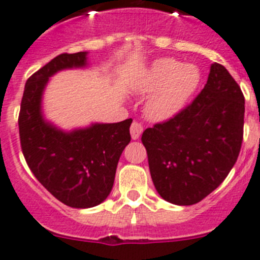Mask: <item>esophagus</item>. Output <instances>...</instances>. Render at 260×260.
<instances>
[{
    "mask_svg": "<svg viewBox=\"0 0 260 260\" xmlns=\"http://www.w3.org/2000/svg\"><path fill=\"white\" fill-rule=\"evenodd\" d=\"M142 131H144V128H142V125L140 124V123L133 122L132 124H131V136H132L133 140H137V138L141 136Z\"/></svg>",
    "mask_w": 260,
    "mask_h": 260,
    "instance_id": "esophagus-1",
    "label": "esophagus"
}]
</instances>
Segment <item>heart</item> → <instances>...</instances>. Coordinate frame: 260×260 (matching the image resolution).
I'll use <instances>...</instances> for the list:
<instances>
[{
    "mask_svg": "<svg viewBox=\"0 0 260 260\" xmlns=\"http://www.w3.org/2000/svg\"><path fill=\"white\" fill-rule=\"evenodd\" d=\"M199 83L200 72L195 65L161 57L142 72L133 91L137 94L152 93L145 104V115L150 120L161 122L183 109Z\"/></svg>",
    "mask_w": 260,
    "mask_h": 260,
    "instance_id": "obj_1",
    "label": "heart"
}]
</instances>
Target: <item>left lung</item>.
I'll use <instances>...</instances> for the list:
<instances>
[{
	"mask_svg": "<svg viewBox=\"0 0 260 260\" xmlns=\"http://www.w3.org/2000/svg\"><path fill=\"white\" fill-rule=\"evenodd\" d=\"M245 99L223 65L173 118L142 133L152 182L164 200L192 205L207 198L236 163L244 136Z\"/></svg>",
	"mask_w": 260,
	"mask_h": 260,
	"instance_id": "8db88e82",
	"label": "left lung"
}]
</instances>
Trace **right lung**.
<instances>
[{"label": "right lung", "instance_id": "right-lung-1", "mask_svg": "<svg viewBox=\"0 0 260 260\" xmlns=\"http://www.w3.org/2000/svg\"><path fill=\"white\" fill-rule=\"evenodd\" d=\"M86 65L87 52L61 53L51 60L28 78L19 113L21 150L31 173L57 200L78 209L96 207L109 196L132 123L129 118L65 132L46 122L41 105L48 78Z\"/></svg>", "mask_w": 260, "mask_h": 260}]
</instances>
